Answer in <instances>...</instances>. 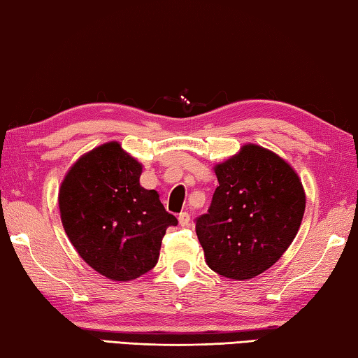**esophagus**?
<instances>
[{"label":"esophagus","instance_id":"1","mask_svg":"<svg viewBox=\"0 0 358 358\" xmlns=\"http://www.w3.org/2000/svg\"><path fill=\"white\" fill-rule=\"evenodd\" d=\"M178 222H180L181 227H187L189 222H191V215H189L187 213H181L178 215Z\"/></svg>","mask_w":358,"mask_h":358}]
</instances>
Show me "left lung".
Instances as JSON below:
<instances>
[{
  "label": "left lung",
  "mask_w": 358,
  "mask_h": 358,
  "mask_svg": "<svg viewBox=\"0 0 358 358\" xmlns=\"http://www.w3.org/2000/svg\"><path fill=\"white\" fill-rule=\"evenodd\" d=\"M219 180L195 233L208 267L245 281L275 265L303 222L306 192L296 171L275 152L245 144L214 166Z\"/></svg>",
  "instance_id": "8db88e82"
}]
</instances>
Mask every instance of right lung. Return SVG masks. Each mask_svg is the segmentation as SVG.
<instances>
[{
  "label": "right lung",
  "mask_w": 358,
  "mask_h": 358,
  "mask_svg": "<svg viewBox=\"0 0 358 358\" xmlns=\"http://www.w3.org/2000/svg\"><path fill=\"white\" fill-rule=\"evenodd\" d=\"M141 173L143 164L110 141L83 153L59 189L69 242L111 281H133L155 267L167 227L178 223L157 191L139 185Z\"/></svg>",
  "instance_id": "right-lung-1"
}]
</instances>
